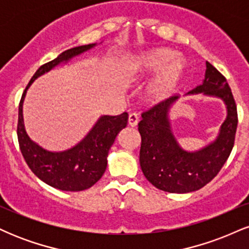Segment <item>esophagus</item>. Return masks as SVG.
Masks as SVG:
<instances>
[{"label":"esophagus","instance_id":"1","mask_svg":"<svg viewBox=\"0 0 249 249\" xmlns=\"http://www.w3.org/2000/svg\"><path fill=\"white\" fill-rule=\"evenodd\" d=\"M139 123V117L137 113H131L130 116H128V125L132 127H136L137 125H138Z\"/></svg>","mask_w":249,"mask_h":249}]
</instances>
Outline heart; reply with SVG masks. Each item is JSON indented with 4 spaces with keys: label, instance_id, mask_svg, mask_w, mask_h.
Instances as JSON below:
<instances>
[{
    "label": "heart",
    "instance_id": "1",
    "mask_svg": "<svg viewBox=\"0 0 249 249\" xmlns=\"http://www.w3.org/2000/svg\"><path fill=\"white\" fill-rule=\"evenodd\" d=\"M128 72L133 79L152 75L145 87V98L161 103L176 93L185 72V61L172 50L154 48L136 53L128 64Z\"/></svg>",
    "mask_w": 249,
    "mask_h": 249
}]
</instances>
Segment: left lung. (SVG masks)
<instances>
[{"label": "left lung", "instance_id": "8db88e82", "mask_svg": "<svg viewBox=\"0 0 249 249\" xmlns=\"http://www.w3.org/2000/svg\"><path fill=\"white\" fill-rule=\"evenodd\" d=\"M221 99L227 116L214 141L194 151L180 146L171 128L170 110L180 98L173 96L142 115L139 162L142 173L154 187L170 193L198 191L212 180L230 157L234 145L238 113L230 85L212 64L206 62L202 83L186 95Z\"/></svg>", "mask_w": 249, "mask_h": 249}]
</instances>
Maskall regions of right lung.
<instances>
[{
    "mask_svg": "<svg viewBox=\"0 0 249 249\" xmlns=\"http://www.w3.org/2000/svg\"><path fill=\"white\" fill-rule=\"evenodd\" d=\"M97 43L72 48L56 57L53 61L42 65L25 88L18 107L17 137L24 160L45 184L61 191L78 192L95 185L107 170V154L115 139L126 127L128 115L101 116L89 133L78 144L65 151H49L39 146L28 136L23 121V102L25 93L35 79L49 72L58 65L67 64L73 57L92 49Z\"/></svg>",
    "mask_w": 249,
    "mask_h": 249,
    "instance_id": "right-lung-1",
    "label": "right lung"
}]
</instances>
